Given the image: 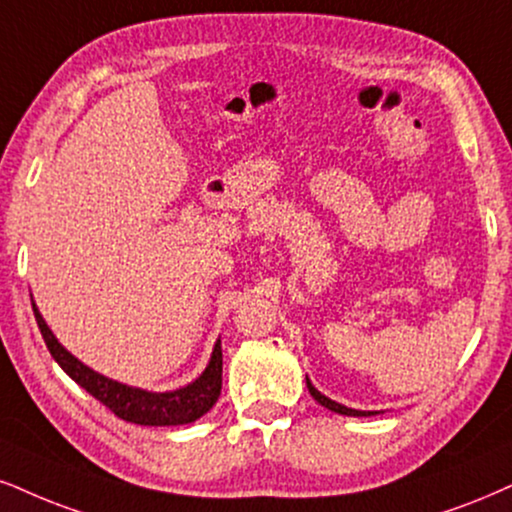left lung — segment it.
Returning a JSON list of instances; mask_svg holds the SVG:
<instances>
[{
    "instance_id": "obj_1",
    "label": "left lung",
    "mask_w": 512,
    "mask_h": 512,
    "mask_svg": "<svg viewBox=\"0 0 512 512\" xmlns=\"http://www.w3.org/2000/svg\"><path fill=\"white\" fill-rule=\"evenodd\" d=\"M306 387H308V391H311L313 399L318 401L320 406H325L327 410H332V413H339V415H351V418H368V415H377V410H356V408L344 406V403H337V401L327 399L325 394H320V391L313 387V384H311V380H308V377H306Z\"/></svg>"
}]
</instances>
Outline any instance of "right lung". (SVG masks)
<instances>
[{"instance_id": "right-lung-1", "label": "right lung", "mask_w": 512, "mask_h": 512, "mask_svg": "<svg viewBox=\"0 0 512 512\" xmlns=\"http://www.w3.org/2000/svg\"><path fill=\"white\" fill-rule=\"evenodd\" d=\"M30 299H33V296H30ZM33 313L37 327H40L42 332L44 344H47L54 361L61 365V370L66 372L73 382H78L87 394H92L94 399L102 401L111 413H116L118 418L125 422H135V425L147 427L189 425V422L206 415L208 410L213 408V403L218 401L220 387H223V351H220V339H216V344H213L208 365L197 380H192L180 389L149 391L111 380V377H106L102 372L92 370L90 365L78 361V358L54 337V332L49 330L47 323H44L35 301Z\"/></svg>"}]
</instances>
